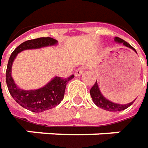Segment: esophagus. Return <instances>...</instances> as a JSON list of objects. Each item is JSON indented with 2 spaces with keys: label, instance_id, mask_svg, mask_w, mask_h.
Wrapping results in <instances>:
<instances>
[{
  "label": "esophagus",
  "instance_id": "34e87169",
  "mask_svg": "<svg viewBox=\"0 0 148 148\" xmlns=\"http://www.w3.org/2000/svg\"><path fill=\"white\" fill-rule=\"evenodd\" d=\"M84 67H79L78 69H76V71H75V76H79V75H81V74L84 73Z\"/></svg>",
  "mask_w": 148,
  "mask_h": 148
}]
</instances>
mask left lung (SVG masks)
I'll return each mask as SVG.
<instances>
[{
	"label": "left lung",
	"mask_w": 148,
	"mask_h": 148,
	"mask_svg": "<svg viewBox=\"0 0 148 148\" xmlns=\"http://www.w3.org/2000/svg\"><path fill=\"white\" fill-rule=\"evenodd\" d=\"M115 41L117 42H120V43H123L127 47H130V48L133 49L134 51H136L135 49L133 47H131V45H130L128 42H126L125 40L120 38L118 37H115ZM90 95H91V97L92 98V101H93V102L96 104V106H97L98 107L101 108V109L108 110V111H120V110H125L126 108H128L129 106H130L131 105L133 104L134 101H135L134 100V101L130 102L129 104L125 105L116 104V103L110 101L109 100L105 98L104 97L102 96V94L101 93L97 81H96L94 85L92 87V88L90 89Z\"/></svg>",
	"instance_id": "8db88e82"
}]
</instances>
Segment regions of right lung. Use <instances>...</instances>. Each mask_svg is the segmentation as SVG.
I'll list each match as a JSON object with an SVG mask.
<instances>
[{
    "instance_id": "1",
    "label": "right lung",
    "mask_w": 148,
    "mask_h": 148,
    "mask_svg": "<svg viewBox=\"0 0 148 148\" xmlns=\"http://www.w3.org/2000/svg\"><path fill=\"white\" fill-rule=\"evenodd\" d=\"M57 43V41L52 38H39L28 40L21 43L14 51L9 59L6 69V84L8 90L14 101L33 112L39 113L44 110H50L56 106L63 100L66 84L74 77V74L68 78L63 79L61 77H56L43 88L37 90H23L18 88L14 84L11 77V67L14 60L16 56L23 50L36 49L52 46Z\"/></svg>"
}]
</instances>
